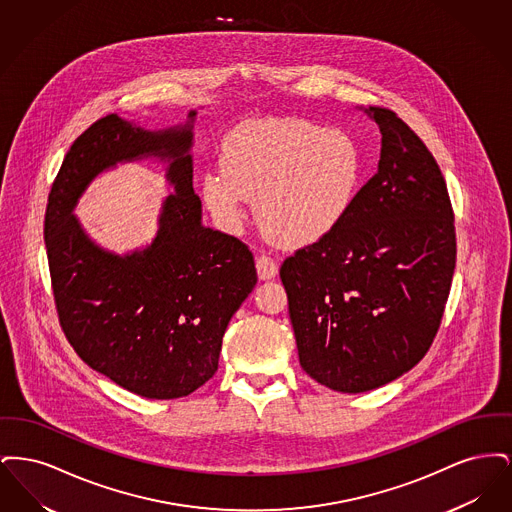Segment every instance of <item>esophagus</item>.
I'll return each instance as SVG.
<instances>
[{
    "instance_id": "34e87169",
    "label": "esophagus",
    "mask_w": 512,
    "mask_h": 512,
    "mask_svg": "<svg viewBox=\"0 0 512 512\" xmlns=\"http://www.w3.org/2000/svg\"><path fill=\"white\" fill-rule=\"evenodd\" d=\"M257 274H259V280H272L278 274L276 259H272L268 255H261L257 259Z\"/></svg>"
}]
</instances>
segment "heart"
<instances>
[{
  "mask_svg": "<svg viewBox=\"0 0 512 512\" xmlns=\"http://www.w3.org/2000/svg\"><path fill=\"white\" fill-rule=\"evenodd\" d=\"M220 171L201 176V199L224 232L242 230L247 199L268 240L307 247L338 232L363 186V155L338 128L305 119L249 121L226 134Z\"/></svg>",
  "mask_w": 512,
  "mask_h": 512,
  "instance_id": "1",
  "label": "heart"
}]
</instances>
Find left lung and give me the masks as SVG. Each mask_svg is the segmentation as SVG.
I'll list each match as a JSON object with an SVG mask.
<instances>
[{
    "instance_id": "left-lung-1",
    "label": "left lung",
    "mask_w": 512,
    "mask_h": 512,
    "mask_svg": "<svg viewBox=\"0 0 512 512\" xmlns=\"http://www.w3.org/2000/svg\"><path fill=\"white\" fill-rule=\"evenodd\" d=\"M363 111L382 132L378 172L338 232L280 268L299 363L341 393L376 390L420 363L438 334L457 259L436 159L390 109Z\"/></svg>"
}]
</instances>
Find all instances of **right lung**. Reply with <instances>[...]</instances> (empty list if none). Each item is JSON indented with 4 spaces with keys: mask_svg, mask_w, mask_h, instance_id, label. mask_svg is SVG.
Masks as SVG:
<instances>
[{
    "mask_svg": "<svg viewBox=\"0 0 512 512\" xmlns=\"http://www.w3.org/2000/svg\"><path fill=\"white\" fill-rule=\"evenodd\" d=\"M146 130L107 115L76 138L46 211V249L59 322L78 357L147 399H178L219 368L226 326L257 284L253 255L238 238L201 222L195 195L194 124ZM157 158L173 192L154 240L128 254L96 245L73 217L101 171Z\"/></svg>",
    "mask_w": 512,
    "mask_h": 512,
    "instance_id": "obj_1",
    "label": "right lung"
}]
</instances>
